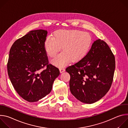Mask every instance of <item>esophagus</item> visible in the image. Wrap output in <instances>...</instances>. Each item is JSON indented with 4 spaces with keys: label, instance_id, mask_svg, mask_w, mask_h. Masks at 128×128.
<instances>
[{
    "label": "esophagus",
    "instance_id": "34e87169",
    "mask_svg": "<svg viewBox=\"0 0 128 128\" xmlns=\"http://www.w3.org/2000/svg\"><path fill=\"white\" fill-rule=\"evenodd\" d=\"M59 70H60V72L61 73H62V72H64V71H65V69L63 68H60L59 69Z\"/></svg>",
    "mask_w": 128,
    "mask_h": 128
}]
</instances>
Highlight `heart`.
Masks as SVG:
<instances>
[{"mask_svg": "<svg viewBox=\"0 0 128 128\" xmlns=\"http://www.w3.org/2000/svg\"><path fill=\"white\" fill-rule=\"evenodd\" d=\"M92 39L90 34L78 30H60L54 32L53 37L46 38L44 48L50 58L59 55L52 60V63L62 68L70 61L77 62L88 53L92 44Z\"/></svg>", "mask_w": 128, "mask_h": 128, "instance_id": "b5f03b06", "label": "heart"}]
</instances>
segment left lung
Here are the masks:
<instances>
[{
	"mask_svg": "<svg viewBox=\"0 0 128 128\" xmlns=\"http://www.w3.org/2000/svg\"><path fill=\"white\" fill-rule=\"evenodd\" d=\"M115 66V57L109 46L96 40L86 56L66 69L70 76L71 94L86 104L99 100L111 87Z\"/></svg>",
	"mask_w": 128,
	"mask_h": 128,
	"instance_id": "1",
	"label": "left lung"
}]
</instances>
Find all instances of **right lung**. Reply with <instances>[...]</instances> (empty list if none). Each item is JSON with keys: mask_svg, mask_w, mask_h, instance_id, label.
Instances as JSON below:
<instances>
[{"mask_svg": "<svg viewBox=\"0 0 128 128\" xmlns=\"http://www.w3.org/2000/svg\"><path fill=\"white\" fill-rule=\"evenodd\" d=\"M47 34L42 29L29 31L15 41L10 50L9 78L17 93L29 102H37L48 95L60 74L58 68L48 64L44 48Z\"/></svg>", "mask_w": 128, "mask_h": 128, "instance_id": "right-lung-1", "label": "right lung"}]
</instances>
